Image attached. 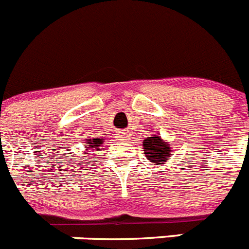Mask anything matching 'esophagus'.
Wrapping results in <instances>:
<instances>
[{"label": "esophagus", "instance_id": "esophagus-1", "mask_svg": "<svg viewBox=\"0 0 249 249\" xmlns=\"http://www.w3.org/2000/svg\"><path fill=\"white\" fill-rule=\"evenodd\" d=\"M119 138H121L122 140H124V138H127V135H125V133H122V134L119 135Z\"/></svg>", "mask_w": 249, "mask_h": 249}]
</instances>
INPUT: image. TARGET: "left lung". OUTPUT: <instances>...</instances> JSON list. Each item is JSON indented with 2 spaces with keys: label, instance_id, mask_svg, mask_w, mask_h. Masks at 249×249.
I'll use <instances>...</instances> for the list:
<instances>
[{
  "label": "left lung",
  "instance_id": "1",
  "mask_svg": "<svg viewBox=\"0 0 249 249\" xmlns=\"http://www.w3.org/2000/svg\"><path fill=\"white\" fill-rule=\"evenodd\" d=\"M142 146H144L145 156L152 163L166 162L167 159H169V156L172 155L168 144H166L159 135L146 138L142 142Z\"/></svg>",
  "mask_w": 249,
  "mask_h": 249
}]
</instances>
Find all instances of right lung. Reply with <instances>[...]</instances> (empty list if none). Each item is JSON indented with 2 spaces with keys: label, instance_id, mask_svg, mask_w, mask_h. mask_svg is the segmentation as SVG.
Returning <instances> with one entry per match:
<instances>
[{
  "label": "right lung",
  "instance_id": "right-lung-1",
  "mask_svg": "<svg viewBox=\"0 0 249 249\" xmlns=\"http://www.w3.org/2000/svg\"><path fill=\"white\" fill-rule=\"evenodd\" d=\"M88 144H90V147H94L95 150H98V147L100 146V144H103V139H93V140H88ZM92 154V152H90Z\"/></svg>",
  "mask_w": 249,
  "mask_h": 249
}]
</instances>
